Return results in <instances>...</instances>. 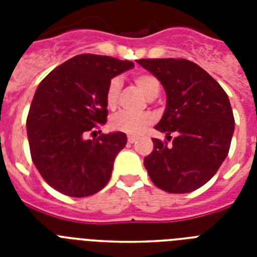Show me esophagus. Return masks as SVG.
<instances>
[{
    "instance_id": "1",
    "label": "esophagus",
    "mask_w": 257,
    "mask_h": 257,
    "mask_svg": "<svg viewBox=\"0 0 257 257\" xmlns=\"http://www.w3.org/2000/svg\"><path fill=\"white\" fill-rule=\"evenodd\" d=\"M136 140H137L136 137L128 136V143H129V144H133V143H135V141H136Z\"/></svg>"
}]
</instances>
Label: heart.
Wrapping results in <instances>:
<instances>
[{
    "mask_svg": "<svg viewBox=\"0 0 257 257\" xmlns=\"http://www.w3.org/2000/svg\"><path fill=\"white\" fill-rule=\"evenodd\" d=\"M135 82L148 98H155L160 93V81L152 74H137L135 77ZM120 92L121 80L118 77L112 78L106 86V92H105V101H106L108 108H116ZM153 121H155V117L151 113H131L124 110V112H118L114 116H112L110 126H112L113 131H117V132L126 133L131 136H137V135H141L144 132Z\"/></svg>",
    "mask_w": 257,
    "mask_h": 257,
    "instance_id": "heart-1",
    "label": "heart"
}]
</instances>
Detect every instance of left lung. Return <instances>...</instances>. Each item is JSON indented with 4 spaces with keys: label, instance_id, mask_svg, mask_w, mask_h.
<instances>
[{
    "label": "left lung",
    "instance_id": "8db88e82",
    "mask_svg": "<svg viewBox=\"0 0 257 257\" xmlns=\"http://www.w3.org/2000/svg\"><path fill=\"white\" fill-rule=\"evenodd\" d=\"M163 84L167 108L155 126L168 141L153 139L144 167L153 184L169 193L203 187L225 160L235 118L227 93L215 78L185 58L137 60Z\"/></svg>",
    "mask_w": 257,
    "mask_h": 257
}]
</instances>
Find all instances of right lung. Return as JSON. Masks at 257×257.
<instances>
[{
  "mask_svg": "<svg viewBox=\"0 0 257 257\" xmlns=\"http://www.w3.org/2000/svg\"><path fill=\"white\" fill-rule=\"evenodd\" d=\"M133 66L109 56L78 54L40 82L26 118L28 140L36 168L56 191L86 197L108 184L126 135L85 136L106 122L109 81Z\"/></svg>",
  "mask_w": 257,
  "mask_h": 257,
  "instance_id": "1",
  "label": "right lung"
}]
</instances>
